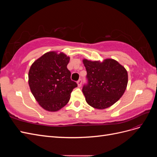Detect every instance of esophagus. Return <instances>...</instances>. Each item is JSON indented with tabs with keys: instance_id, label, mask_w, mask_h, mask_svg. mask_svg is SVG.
I'll use <instances>...</instances> for the list:
<instances>
[{
	"instance_id": "esophagus-1",
	"label": "esophagus",
	"mask_w": 157,
	"mask_h": 157,
	"mask_svg": "<svg viewBox=\"0 0 157 157\" xmlns=\"http://www.w3.org/2000/svg\"><path fill=\"white\" fill-rule=\"evenodd\" d=\"M77 84H78V86L80 87L82 85V79H79L78 81H77Z\"/></svg>"
}]
</instances>
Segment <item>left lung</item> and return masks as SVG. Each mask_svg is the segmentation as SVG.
Returning a JSON list of instances; mask_svg holds the SVG:
<instances>
[{"instance_id": "left-lung-1", "label": "left lung", "mask_w": 157, "mask_h": 157, "mask_svg": "<svg viewBox=\"0 0 157 157\" xmlns=\"http://www.w3.org/2000/svg\"><path fill=\"white\" fill-rule=\"evenodd\" d=\"M88 80L82 92L88 105L98 109L108 108L124 94L128 84V73L117 61L105 59L99 61L83 59Z\"/></svg>"}]
</instances>
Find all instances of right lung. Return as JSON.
Segmentation results:
<instances>
[{
  "instance_id": "1",
  "label": "right lung",
  "mask_w": 157,
  "mask_h": 157,
  "mask_svg": "<svg viewBox=\"0 0 157 157\" xmlns=\"http://www.w3.org/2000/svg\"><path fill=\"white\" fill-rule=\"evenodd\" d=\"M70 58L63 52H49L33 63L29 71L31 91L39 105L58 111L67 104L77 84L71 79L67 65Z\"/></svg>"
}]
</instances>
